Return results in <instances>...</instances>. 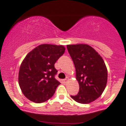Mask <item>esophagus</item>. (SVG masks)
<instances>
[{"label": "esophagus", "instance_id": "34e87169", "mask_svg": "<svg viewBox=\"0 0 126 126\" xmlns=\"http://www.w3.org/2000/svg\"><path fill=\"white\" fill-rule=\"evenodd\" d=\"M68 80V77H66L65 79H64V80H63V81H64V83H66V81H67Z\"/></svg>", "mask_w": 126, "mask_h": 126}]
</instances>
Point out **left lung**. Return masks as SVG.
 <instances>
[{
  "label": "left lung",
  "instance_id": "8db88e82",
  "mask_svg": "<svg viewBox=\"0 0 126 126\" xmlns=\"http://www.w3.org/2000/svg\"><path fill=\"white\" fill-rule=\"evenodd\" d=\"M76 69L79 92L71 95L80 104H88L101 95L107 85V70L102 58L88 45H67Z\"/></svg>",
  "mask_w": 126,
  "mask_h": 126
}]
</instances>
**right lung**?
Returning a JSON list of instances; mask_svg holds the SVG:
<instances>
[{
    "label": "right lung",
    "instance_id": "add662e5",
    "mask_svg": "<svg viewBox=\"0 0 126 126\" xmlns=\"http://www.w3.org/2000/svg\"><path fill=\"white\" fill-rule=\"evenodd\" d=\"M63 46L41 45L29 52L22 62L19 84L25 97L42 103L51 98L60 82L55 79V64L64 54Z\"/></svg>",
    "mask_w": 126,
    "mask_h": 126
}]
</instances>
